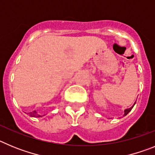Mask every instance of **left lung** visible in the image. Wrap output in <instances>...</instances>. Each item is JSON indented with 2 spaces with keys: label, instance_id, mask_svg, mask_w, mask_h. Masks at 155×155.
Segmentation results:
<instances>
[{
  "label": "left lung",
  "instance_id": "8db88e82",
  "mask_svg": "<svg viewBox=\"0 0 155 155\" xmlns=\"http://www.w3.org/2000/svg\"><path fill=\"white\" fill-rule=\"evenodd\" d=\"M135 103H136V102H135ZM135 103H134V105L132 106L131 107H130V108H128V109H126V110H124V116H126L127 114L128 113L130 112V111L131 110H132V108H133V107H134V106L135 105Z\"/></svg>",
  "mask_w": 155,
  "mask_h": 155
}]
</instances>
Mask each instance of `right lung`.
I'll use <instances>...</instances> for the list:
<instances>
[{
	"label": "right lung",
	"mask_w": 155,
	"mask_h": 155,
	"mask_svg": "<svg viewBox=\"0 0 155 155\" xmlns=\"http://www.w3.org/2000/svg\"><path fill=\"white\" fill-rule=\"evenodd\" d=\"M28 114H29L30 117H42L43 116H45V115H41V114H38V112L36 110L32 111V112L28 113Z\"/></svg>",
	"instance_id": "add662e5"
}]
</instances>
